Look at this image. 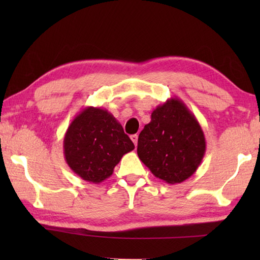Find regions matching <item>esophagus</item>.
<instances>
[{"mask_svg":"<svg viewBox=\"0 0 260 260\" xmlns=\"http://www.w3.org/2000/svg\"><path fill=\"white\" fill-rule=\"evenodd\" d=\"M138 139H139V135L138 134L131 135V140L133 141V143L135 144V146H138Z\"/></svg>","mask_w":260,"mask_h":260,"instance_id":"1","label":"esophagus"}]
</instances>
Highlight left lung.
Returning a JSON list of instances; mask_svg holds the SVG:
<instances>
[{
  "instance_id": "left-lung-1",
  "label": "left lung",
  "mask_w": 260,
  "mask_h": 260,
  "mask_svg": "<svg viewBox=\"0 0 260 260\" xmlns=\"http://www.w3.org/2000/svg\"><path fill=\"white\" fill-rule=\"evenodd\" d=\"M206 142L200 122L181 100H167L141 131L138 155L156 178L181 183L199 169Z\"/></svg>"
}]
</instances>
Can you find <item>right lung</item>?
<instances>
[{
    "label": "right lung",
    "instance_id": "1",
    "mask_svg": "<svg viewBox=\"0 0 260 260\" xmlns=\"http://www.w3.org/2000/svg\"><path fill=\"white\" fill-rule=\"evenodd\" d=\"M63 147L70 169L85 181L100 183L134 144L108 110L87 107L70 124Z\"/></svg>",
    "mask_w": 260,
    "mask_h": 260
}]
</instances>
